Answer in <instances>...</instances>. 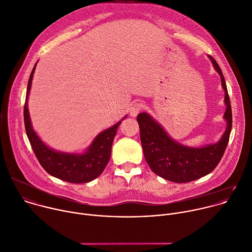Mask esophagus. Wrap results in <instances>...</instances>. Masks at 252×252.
<instances>
[{"label": "esophagus", "mask_w": 252, "mask_h": 252, "mask_svg": "<svg viewBox=\"0 0 252 252\" xmlns=\"http://www.w3.org/2000/svg\"><path fill=\"white\" fill-rule=\"evenodd\" d=\"M142 110V105L139 103H135L133 104L130 109H129V115L132 117H135L139 114V112Z\"/></svg>", "instance_id": "esophagus-1"}]
</instances>
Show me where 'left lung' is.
Returning <instances> with one entry per match:
<instances>
[{
	"label": "left lung",
	"instance_id": "1",
	"mask_svg": "<svg viewBox=\"0 0 252 252\" xmlns=\"http://www.w3.org/2000/svg\"><path fill=\"white\" fill-rule=\"evenodd\" d=\"M220 76L226 106L223 118L226 128L220 139L203 147H189L171 138L164 128L146 113L137 116L144 158L150 169L158 176L175 183H187L211 173L220 163L231 130L230 101L222 72L217 61L209 56Z\"/></svg>",
	"mask_w": 252,
	"mask_h": 252
}]
</instances>
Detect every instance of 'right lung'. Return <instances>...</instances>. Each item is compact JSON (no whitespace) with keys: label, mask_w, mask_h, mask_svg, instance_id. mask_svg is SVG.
<instances>
[{"label":"right lung","mask_w":252,"mask_h":252,"mask_svg":"<svg viewBox=\"0 0 252 252\" xmlns=\"http://www.w3.org/2000/svg\"><path fill=\"white\" fill-rule=\"evenodd\" d=\"M35 66L36 63L29 79L24 120L29 140L37 160L48 174L69 183L81 184L96 179L102 174L111 158L113 141L122 121L99 133L84 153H65L51 149L33 130L28 108V99ZM126 118V116L124 119Z\"/></svg>","instance_id":"add662e5"}]
</instances>
